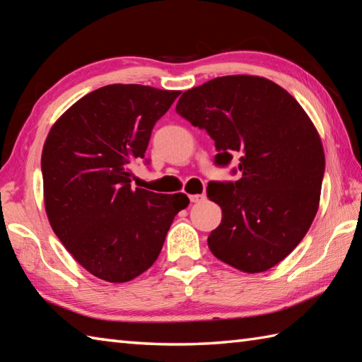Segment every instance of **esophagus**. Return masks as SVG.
Instances as JSON below:
<instances>
[{
    "label": "esophagus",
    "mask_w": 362,
    "mask_h": 362,
    "mask_svg": "<svg viewBox=\"0 0 362 362\" xmlns=\"http://www.w3.org/2000/svg\"><path fill=\"white\" fill-rule=\"evenodd\" d=\"M189 201L193 202V204L204 202V201H205V194H191V196H189Z\"/></svg>",
    "instance_id": "esophagus-1"
}]
</instances>
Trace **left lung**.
Segmentation results:
<instances>
[{"instance_id": "left-lung-1", "label": "left lung", "mask_w": 362, "mask_h": 362, "mask_svg": "<svg viewBox=\"0 0 362 362\" xmlns=\"http://www.w3.org/2000/svg\"><path fill=\"white\" fill-rule=\"evenodd\" d=\"M175 112L213 138L218 166L240 160V179L206 188L222 210L209 236L213 255L249 274L279 264L319 209L325 153L308 115L275 82L245 74L187 90Z\"/></svg>"}]
</instances>
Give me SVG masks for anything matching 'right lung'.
Here are the masks:
<instances>
[{"label":"right lung","instance_id":"1","mask_svg":"<svg viewBox=\"0 0 362 362\" xmlns=\"http://www.w3.org/2000/svg\"><path fill=\"white\" fill-rule=\"evenodd\" d=\"M180 91L113 83L74 103L49 130L42 152L45 209L54 233L90 274L130 281L156 263L183 193L130 185L156 122Z\"/></svg>","mask_w":362,"mask_h":362}]
</instances>
